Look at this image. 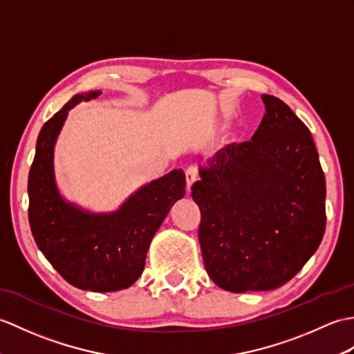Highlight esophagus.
I'll use <instances>...</instances> for the list:
<instances>
[{
  "label": "esophagus",
  "instance_id": "34e87169",
  "mask_svg": "<svg viewBox=\"0 0 354 354\" xmlns=\"http://www.w3.org/2000/svg\"><path fill=\"white\" fill-rule=\"evenodd\" d=\"M199 179V170H197L196 166H190L185 170V180H187V190H192V185Z\"/></svg>",
  "mask_w": 354,
  "mask_h": 354
}]
</instances>
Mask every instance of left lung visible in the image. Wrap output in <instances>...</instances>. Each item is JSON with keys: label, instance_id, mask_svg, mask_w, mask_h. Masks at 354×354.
Returning a JSON list of instances; mask_svg holds the SVG:
<instances>
[{"label": "left lung", "instance_id": "1", "mask_svg": "<svg viewBox=\"0 0 354 354\" xmlns=\"http://www.w3.org/2000/svg\"><path fill=\"white\" fill-rule=\"evenodd\" d=\"M262 101L250 142L220 149L192 187L205 268L231 292L285 285L326 231V178L310 131L279 97Z\"/></svg>", "mask_w": 354, "mask_h": 354}]
</instances>
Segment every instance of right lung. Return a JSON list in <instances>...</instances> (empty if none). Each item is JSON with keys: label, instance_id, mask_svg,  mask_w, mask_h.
<instances>
[{"label": "right lung", "instance_id": "1", "mask_svg": "<svg viewBox=\"0 0 354 354\" xmlns=\"http://www.w3.org/2000/svg\"><path fill=\"white\" fill-rule=\"evenodd\" d=\"M100 90L75 95L42 127L28 175V221L44 257L80 290H125L143 273L146 253L171 205L185 194L183 169L143 185L109 214L66 202L54 178V145L68 111Z\"/></svg>", "mask_w": 354, "mask_h": 354}]
</instances>
